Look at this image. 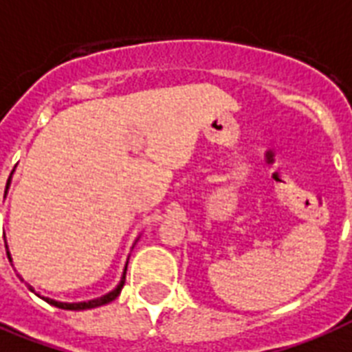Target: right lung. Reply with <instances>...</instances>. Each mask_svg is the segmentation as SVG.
Returning <instances> with one entry per match:
<instances>
[{"instance_id": "1", "label": "right lung", "mask_w": 352, "mask_h": 352, "mask_svg": "<svg viewBox=\"0 0 352 352\" xmlns=\"http://www.w3.org/2000/svg\"><path fill=\"white\" fill-rule=\"evenodd\" d=\"M8 181H10V177H8ZM8 181H7V188H8ZM7 256L10 257V254L7 252ZM23 281V279H21ZM124 283H126V270H124V276H122L120 283H118V287L113 292H109V294L102 296V298H96V300H91V301H84V303H62V301H54V300H49V298H43V300L49 303V305H54L58 307V309H65V311H85V309H95V307H100V305H106V303H109V301H113L115 298H117L118 294H120L122 287H124ZM27 285V283H25ZM32 292H34V289L30 287V285H27Z\"/></svg>"}]
</instances>
